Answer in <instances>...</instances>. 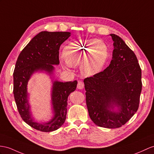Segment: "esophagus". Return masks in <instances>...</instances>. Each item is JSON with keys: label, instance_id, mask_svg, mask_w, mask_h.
Here are the masks:
<instances>
[{"label": "esophagus", "instance_id": "1", "mask_svg": "<svg viewBox=\"0 0 154 154\" xmlns=\"http://www.w3.org/2000/svg\"><path fill=\"white\" fill-rule=\"evenodd\" d=\"M84 88V84L82 81H78V84H77V88L82 89Z\"/></svg>", "mask_w": 154, "mask_h": 154}]
</instances>
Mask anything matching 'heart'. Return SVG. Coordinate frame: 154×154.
Wrapping results in <instances>:
<instances>
[{
  "label": "heart",
  "mask_w": 154,
  "mask_h": 154,
  "mask_svg": "<svg viewBox=\"0 0 154 154\" xmlns=\"http://www.w3.org/2000/svg\"><path fill=\"white\" fill-rule=\"evenodd\" d=\"M63 55L67 65L75 66L82 62L80 68L82 74L92 76L103 69L108 58V51L103 41L89 39L70 43L65 48Z\"/></svg>",
  "instance_id": "b5f03b06"
}]
</instances>
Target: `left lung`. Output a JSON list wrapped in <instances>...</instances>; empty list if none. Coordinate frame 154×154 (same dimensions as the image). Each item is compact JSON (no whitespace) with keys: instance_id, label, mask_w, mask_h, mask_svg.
Here are the masks:
<instances>
[{"instance_id":"left-lung-1","label":"left lung","mask_w":154,"mask_h":154,"mask_svg":"<svg viewBox=\"0 0 154 154\" xmlns=\"http://www.w3.org/2000/svg\"><path fill=\"white\" fill-rule=\"evenodd\" d=\"M110 35L114 48L110 64L84 82L90 118L97 125L112 129L125 125L136 113L142 84L136 55L120 37ZM114 105L118 112L110 110Z\"/></svg>"}]
</instances>
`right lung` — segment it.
Instances as JSON below:
<instances>
[{"label": "right lung", "instance_id": "add662e5", "mask_svg": "<svg viewBox=\"0 0 154 154\" xmlns=\"http://www.w3.org/2000/svg\"><path fill=\"white\" fill-rule=\"evenodd\" d=\"M70 36L69 32H39L30 41L19 55L13 74L14 95L17 108L23 120L32 128L42 132L58 129L64 123L67 110L68 97L76 88L78 82H54L52 104L54 118L46 123L33 121L27 101V85L31 74L38 70L53 72L52 65L59 64V48Z\"/></svg>", "mask_w": 154, "mask_h": 154}]
</instances>
